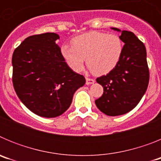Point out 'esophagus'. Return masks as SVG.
I'll use <instances>...</instances> for the list:
<instances>
[{"mask_svg":"<svg viewBox=\"0 0 161 161\" xmlns=\"http://www.w3.org/2000/svg\"><path fill=\"white\" fill-rule=\"evenodd\" d=\"M95 82V80L93 79H91V78H86V85H89L91 84H93Z\"/></svg>","mask_w":161,"mask_h":161,"instance_id":"1","label":"esophagus"}]
</instances>
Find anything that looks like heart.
Masks as SVG:
<instances>
[{"mask_svg": "<svg viewBox=\"0 0 161 161\" xmlns=\"http://www.w3.org/2000/svg\"><path fill=\"white\" fill-rule=\"evenodd\" d=\"M72 47L62 45L61 55L72 71L80 72L88 68L94 75L101 76L111 72L120 61L123 44L118 35L92 31L74 38Z\"/></svg>", "mask_w": 161, "mask_h": 161, "instance_id": "b5f03b06", "label": "heart"}]
</instances>
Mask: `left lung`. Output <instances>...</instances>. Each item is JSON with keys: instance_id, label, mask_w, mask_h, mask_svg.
<instances>
[{"instance_id": "1", "label": "left lung", "mask_w": 161, "mask_h": 161, "mask_svg": "<svg viewBox=\"0 0 161 161\" xmlns=\"http://www.w3.org/2000/svg\"><path fill=\"white\" fill-rule=\"evenodd\" d=\"M111 29L122 33L119 38L125 45L114 69L97 78L104 92L95 103L105 114L118 116L128 113L140 102L148 85L149 69L144 44L130 31Z\"/></svg>"}]
</instances>
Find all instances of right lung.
Returning <instances> with one entry per match:
<instances>
[{"mask_svg":"<svg viewBox=\"0 0 161 161\" xmlns=\"http://www.w3.org/2000/svg\"><path fill=\"white\" fill-rule=\"evenodd\" d=\"M59 36L45 33L26 38L14 50L13 84L21 102L35 114L55 118L64 113L74 93L85 84L73 72L55 43Z\"/></svg>","mask_w":161,"mask_h":161,"instance_id":"add662e5","label":"right lung"}]
</instances>
